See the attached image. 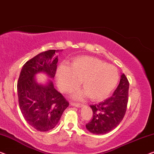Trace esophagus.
<instances>
[{
	"label": "esophagus",
	"mask_w": 154,
	"mask_h": 154,
	"mask_svg": "<svg viewBox=\"0 0 154 154\" xmlns=\"http://www.w3.org/2000/svg\"><path fill=\"white\" fill-rule=\"evenodd\" d=\"M70 105L72 106H74V107H82L83 105L80 103H73V102H70Z\"/></svg>",
	"instance_id": "34e87169"
}]
</instances>
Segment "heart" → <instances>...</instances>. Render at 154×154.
<instances>
[{"label":"heart","mask_w":154,"mask_h":154,"mask_svg":"<svg viewBox=\"0 0 154 154\" xmlns=\"http://www.w3.org/2000/svg\"><path fill=\"white\" fill-rule=\"evenodd\" d=\"M58 88L63 93L71 91L82 82L84 90L74 93L75 98L87 95L94 101H100L113 91L119 82L116 68L96 57L82 56L73 59L70 68L62 65L56 71Z\"/></svg>","instance_id":"obj_1"}]
</instances>
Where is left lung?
Segmentation results:
<instances>
[{
	"instance_id": "obj_1",
	"label": "left lung",
	"mask_w": 154,
	"mask_h": 154,
	"mask_svg": "<svg viewBox=\"0 0 154 154\" xmlns=\"http://www.w3.org/2000/svg\"><path fill=\"white\" fill-rule=\"evenodd\" d=\"M129 82L124 74L121 76L120 83L110 98L96 105H91L93 118L86 125L90 133L102 135L117 127L123 120L128 101Z\"/></svg>"
}]
</instances>
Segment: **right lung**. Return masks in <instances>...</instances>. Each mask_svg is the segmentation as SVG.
I'll use <instances>...</instances> for the list:
<instances>
[{
	"label": "right lung",
	"instance_id": "1",
	"mask_svg": "<svg viewBox=\"0 0 154 154\" xmlns=\"http://www.w3.org/2000/svg\"><path fill=\"white\" fill-rule=\"evenodd\" d=\"M59 50L51 49L38 54L22 67L17 84L19 105L25 120L37 131L47 132L58 124L69 103L55 89L51 80L38 84L35 75L43 72L54 78Z\"/></svg>",
	"mask_w": 154,
	"mask_h": 154
}]
</instances>
